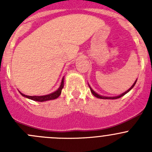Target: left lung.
Returning <instances> with one entry per match:
<instances>
[{"instance_id":"left-lung-1","label":"left lung","mask_w":152,"mask_h":152,"mask_svg":"<svg viewBox=\"0 0 152 152\" xmlns=\"http://www.w3.org/2000/svg\"><path fill=\"white\" fill-rule=\"evenodd\" d=\"M136 82H137V80H136L135 82H134V83L133 84V85L132 86V87H130V88L129 89V90H127V91H126L125 93H122V94H121V95H120V96H115V97H106V96H100V95L97 94V93H96V92H94V91H93V89H92L91 87H90V86H89V87H90V91H91V93H93V96H96V98H99V99H119V98L122 97V96H124V95H125V94H126V93H128V92L129 91V90H131L133 88V87H134V85H135V84H136Z\"/></svg>"}]
</instances>
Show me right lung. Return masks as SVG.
Listing matches in <instances>:
<instances>
[{
	"instance_id": "obj_1",
	"label": "right lung",
	"mask_w": 152,
	"mask_h": 152,
	"mask_svg": "<svg viewBox=\"0 0 152 152\" xmlns=\"http://www.w3.org/2000/svg\"><path fill=\"white\" fill-rule=\"evenodd\" d=\"M64 87V78L62 79V82H61V85L60 87H59L56 91L53 92V93H50V94L46 95V96H26V95L23 94V93H20L24 97H26L28 98L29 99H31L33 101H36V102H45V101H48V100H52V99H57L61 94V92H62V88Z\"/></svg>"
}]
</instances>
